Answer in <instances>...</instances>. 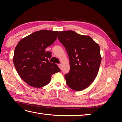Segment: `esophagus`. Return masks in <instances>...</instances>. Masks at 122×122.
Listing matches in <instances>:
<instances>
[{"instance_id": "1", "label": "esophagus", "mask_w": 122, "mask_h": 122, "mask_svg": "<svg viewBox=\"0 0 122 122\" xmlns=\"http://www.w3.org/2000/svg\"><path fill=\"white\" fill-rule=\"evenodd\" d=\"M58 66H59V68L60 69H61V66H62V64H58Z\"/></svg>"}]
</instances>
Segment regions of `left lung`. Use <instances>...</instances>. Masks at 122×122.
I'll use <instances>...</instances> for the list:
<instances>
[{"instance_id":"1","label":"left lung","mask_w":122,"mask_h":122,"mask_svg":"<svg viewBox=\"0 0 122 122\" xmlns=\"http://www.w3.org/2000/svg\"><path fill=\"white\" fill-rule=\"evenodd\" d=\"M58 39L69 57L70 70L64 76L67 85L76 91L91 84L99 70L102 57L100 47L89 36L74 31H59Z\"/></svg>"}]
</instances>
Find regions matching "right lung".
Returning <instances> with one entry per match:
<instances>
[{
    "label": "right lung",
    "mask_w": 122,
    "mask_h": 122,
    "mask_svg": "<svg viewBox=\"0 0 122 122\" xmlns=\"http://www.w3.org/2000/svg\"><path fill=\"white\" fill-rule=\"evenodd\" d=\"M57 31L41 30L28 35L15 46L13 61L20 77L32 87H42L51 81L52 75L61 70L50 63V52L46 49L58 38Z\"/></svg>",
    "instance_id": "add662e5"
}]
</instances>
